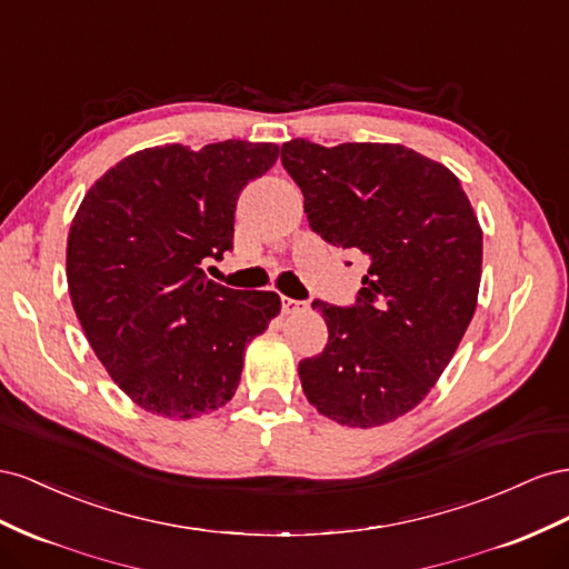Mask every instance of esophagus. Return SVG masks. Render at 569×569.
I'll use <instances>...</instances> for the list:
<instances>
[{
    "instance_id": "34e87169",
    "label": "esophagus",
    "mask_w": 569,
    "mask_h": 569,
    "mask_svg": "<svg viewBox=\"0 0 569 569\" xmlns=\"http://www.w3.org/2000/svg\"><path fill=\"white\" fill-rule=\"evenodd\" d=\"M281 305H283V312H286V315H296V312L305 310V302L293 300V298H283Z\"/></svg>"
}]
</instances>
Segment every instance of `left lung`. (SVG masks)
<instances>
[{"label": "left lung", "mask_w": 569, "mask_h": 569, "mask_svg": "<svg viewBox=\"0 0 569 569\" xmlns=\"http://www.w3.org/2000/svg\"><path fill=\"white\" fill-rule=\"evenodd\" d=\"M281 161L312 231L369 257L355 307L312 302L329 343L300 362L302 391L338 425L383 427L429 396L475 317L481 226L458 176L405 144L296 138Z\"/></svg>", "instance_id": "1"}]
</instances>
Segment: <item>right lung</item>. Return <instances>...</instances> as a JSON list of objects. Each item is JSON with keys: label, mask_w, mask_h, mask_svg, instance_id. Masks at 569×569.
Wrapping results in <instances>:
<instances>
[{"label": "right lung", "mask_w": 569, "mask_h": 569, "mask_svg": "<svg viewBox=\"0 0 569 569\" xmlns=\"http://www.w3.org/2000/svg\"><path fill=\"white\" fill-rule=\"evenodd\" d=\"M279 144H161L97 178L71 221L67 281L107 375L138 408L194 419L236 393L242 355L281 312L269 290L209 281L202 262L233 248L240 190Z\"/></svg>", "instance_id": "add662e5"}]
</instances>
